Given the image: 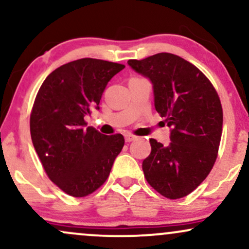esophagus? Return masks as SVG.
<instances>
[{
	"mask_svg": "<svg viewBox=\"0 0 249 249\" xmlns=\"http://www.w3.org/2000/svg\"><path fill=\"white\" fill-rule=\"evenodd\" d=\"M137 139V136H134L132 133H126L125 134V142H133Z\"/></svg>",
	"mask_w": 249,
	"mask_h": 249,
	"instance_id": "1",
	"label": "esophagus"
}]
</instances>
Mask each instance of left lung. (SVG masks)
Masks as SVG:
<instances>
[{"instance_id": "left-lung-1", "label": "left lung", "mask_w": 249, "mask_h": 249, "mask_svg": "<svg viewBox=\"0 0 249 249\" xmlns=\"http://www.w3.org/2000/svg\"><path fill=\"white\" fill-rule=\"evenodd\" d=\"M127 63L152 82L154 107L171 127L168 146L150 139L151 153L142 161L145 178L161 196L184 198L206 179L218 157L222 133L218 92L196 65L173 53Z\"/></svg>"}]
</instances>
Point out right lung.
Returning <instances> with one entry per match:
<instances>
[{
  "label": "right lung",
  "instance_id": "right-lung-1",
  "mask_svg": "<svg viewBox=\"0 0 249 249\" xmlns=\"http://www.w3.org/2000/svg\"><path fill=\"white\" fill-rule=\"evenodd\" d=\"M124 64L82 58L53 70L39 88L30 115V134L45 173L75 198L107 181L124 146L121 133L105 136L87 127L84 117L99 108L108 81Z\"/></svg>",
  "mask_w": 249,
  "mask_h": 249
}]
</instances>
